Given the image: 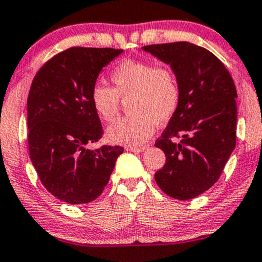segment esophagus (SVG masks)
Here are the masks:
<instances>
[{"label": "esophagus", "instance_id": "34e87169", "mask_svg": "<svg viewBox=\"0 0 262 262\" xmlns=\"http://www.w3.org/2000/svg\"><path fill=\"white\" fill-rule=\"evenodd\" d=\"M145 149H146V146H128L127 150L128 151H132V152H141V151H144Z\"/></svg>", "mask_w": 262, "mask_h": 262}]
</instances>
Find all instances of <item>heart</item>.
<instances>
[{
    "instance_id": "1",
    "label": "heart",
    "mask_w": 262,
    "mask_h": 262,
    "mask_svg": "<svg viewBox=\"0 0 262 262\" xmlns=\"http://www.w3.org/2000/svg\"><path fill=\"white\" fill-rule=\"evenodd\" d=\"M115 89L96 83L91 88V102L103 121L117 117L121 99L127 100L130 115L107 129L106 137L115 144L139 146L173 117L181 101V88L174 69L166 63L125 59L112 71Z\"/></svg>"
}]
</instances>
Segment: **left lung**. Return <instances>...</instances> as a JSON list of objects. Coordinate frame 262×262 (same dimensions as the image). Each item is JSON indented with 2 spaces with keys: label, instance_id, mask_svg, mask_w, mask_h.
<instances>
[{
  "label": "left lung",
  "instance_id": "1",
  "mask_svg": "<svg viewBox=\"0 0 262 262\" xmlns=\"http://www.w3.org/2000/svg\"><path fill=\"white\" fill-rule=\"evenodd\" d=\"M143 50L171 66L181 88L177 111L155 143L166 155L155 181L168 196L193 199L219 181L235 147L234 81L213 53L187 41Z\"/></svg>",
  "mask_w": 262,
  "mask_h": 262
}]
</instances>
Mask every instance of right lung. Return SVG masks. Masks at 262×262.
<instances>
[{"label":"right lung","instance_id":"right-lung-1","mask_svg":"<svg viewBox=\"0 0 262 262\" xmlns=\"http://www.w3.org/2000/svg\"><path fill=\"white\" fill-rule=\"evenodd\" d=\"M123 50L71 47L37 72L28 96V144L41 183L67 204L99 198L122 146L85 147L102 137L91 88L105 66Z\"/></svg>","mask_w":262,"mask_h":262}]
</instances>
